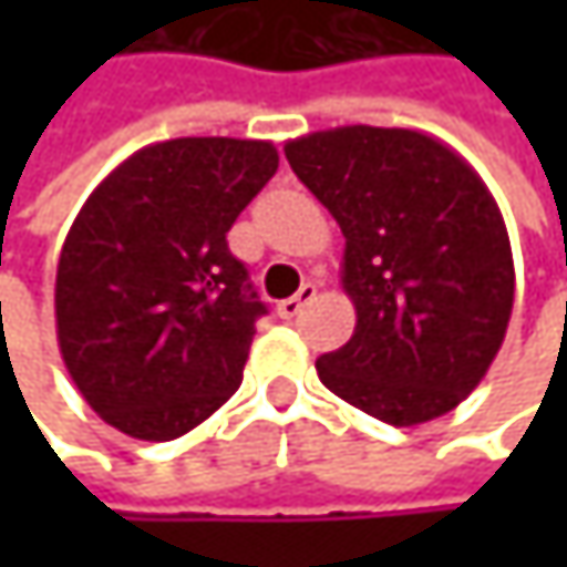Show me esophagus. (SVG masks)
Here are the masks:
<instances>
[{
  "instance_id": "1",
  "label": "esophagus",
  "mask_w": 567,
  "mask_h": 567,
  "mask_svg": "<svg viewBox=\"0 0 567 567\" xmlns=\"http://www.w3.org/2000/svg\"><path fill=\"white\" fill-rule=\"evenodd\" d=\"M315 295H318V285L305 282L301 288H298V291H295V295H291V298L279 301V308H276V311H279V318H285V321H288V318L301 315V308H305L308 301H315Z\"/></svg>"
}]
</instances>
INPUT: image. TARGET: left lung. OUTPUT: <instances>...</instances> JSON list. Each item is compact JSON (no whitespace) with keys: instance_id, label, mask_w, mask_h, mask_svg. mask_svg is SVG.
I'll return each instance as SVG.
<instances>
[{"instance_id":"obj_1","label":"left lung","mask_w":567,"mask_h":567,"mask_svg":"<svg viewBox=\"0 0 567 567\" xmlns=\"http://www.w3.org/2000/svg\"><path fill=\"white\" fill-rule=\"evenodd\" d=\"M295 176L344 233L341 285L358 324L315 361L351 406L416 426L450 413L503 348L515 295L503 213L460 154L403 127L288 141Z\"/></svg>"}]
</instances>
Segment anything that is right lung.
Returning a JSON list of instances; mask_svg holds the SVG:
<instances>
[{"label": "right lung", "mask_w": 567, "mask_h": 567, "mask_svg": "<svg viewBox=\"0 0 567 567\" xmlns=\"http://www.w3.org/2000/svg\"><path fill=\"white\" fill-rule=\"evenodd\" d=\"M276 171L269 141L176 137L131 154L87 196L58 256L55 324L104 423L164 443L239 391L266 305L226 233Z\"/></svg>", "instance_id": "add662e5"}]
</instances>
